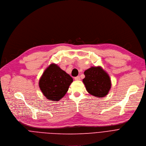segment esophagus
<instances>
[{
  "instance_id": "esophagus-1",
  "label": "esophagus",
  "mask_w": 146,
  "mask_h": 146,
  "mask_svg": "<svg viewBox=\"0 0 146 146\" xmlns=\"http://www.w3.org/2000/svg\"><path fill=\"white\" fill-rule=\"evenodd\" d=\"M74 79H75V80H79L80 79V76H78L75 77V78H74Z\"/></svg>"
}]
</instances>
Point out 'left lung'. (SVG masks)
I'll use <instances>...</instances> for the list:
<instances>
[{"label":"left lung","instance_id":"left-lung-1","mask_svg":"<svg viewBox=\"0 0 146 146\" xmlns=\"http://www.w3.org/2000/svg\"><path fill=\"white\" fill-rule=\"evenodd\" d=\"M83 79L87 91L90 94L104 97L106 96L111 87V82L108 74L101 67H93L84 71Z\"/></svg>","mask_w":146,"mask_h":146}]
</instances>
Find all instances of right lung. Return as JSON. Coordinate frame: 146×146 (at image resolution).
<instances>
[{
  "instance_id": "1",
  "label": "right lung",
  "mask_w": 146,
  "mask_h": 146,
  "mask_svg": "<svg viewBox=\"0 0 146 146\" xmlns=\"http://www.w3.org/2000/svg\"><path fill=\"white\" fill-rule=\"evenodd\" d=\"M73 79L56 64H50L39 82L40 88L48 100L59 101L67 92Z\"/></svg>"
}]
</instances>
